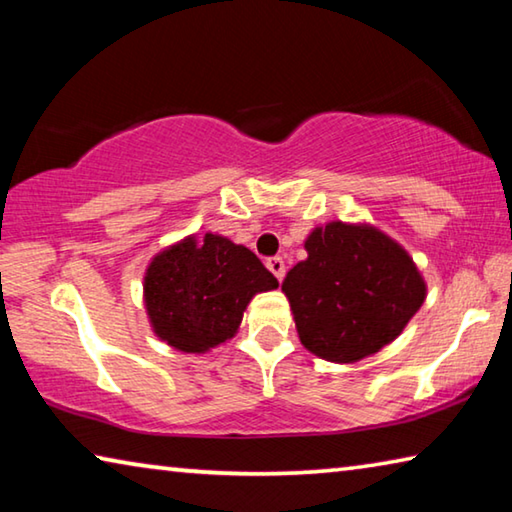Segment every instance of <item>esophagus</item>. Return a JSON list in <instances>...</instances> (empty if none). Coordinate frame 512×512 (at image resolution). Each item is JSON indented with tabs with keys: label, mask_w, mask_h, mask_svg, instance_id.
<instances>
[{
	"label": "esophagus",
	"mask_w": 512,
	"mask_h": 512,
	"mask_svg": "<svg viewBox=\"0 0 512 512\" xmlns=\"http://www.w3.org/2000/svg\"><path fill=\"white\" fill-rule=\"evenodd\" d=\"M266 266H268V271H271L277 280H284V273H287V266H284V259L282 257H271V259H266Z\"/></svg>",
	"instance_id": "34e87169"
}]
</instances>
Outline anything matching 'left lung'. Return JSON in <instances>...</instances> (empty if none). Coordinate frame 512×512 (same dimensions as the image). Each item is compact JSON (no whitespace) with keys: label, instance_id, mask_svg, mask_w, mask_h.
<instances>
[{"label":"left lung","instance_id":"obj_1","mask_svg":"<svg viewBox=\"0 0 512 512\" xmlns=\"http://www.w3.org/2000/svg\"><path fill=\"white\" fill-rule=\"evenodd\" d=\"M305 250L282 291L302 345L325 361L354 363L379 352L427 298L409 253L372 225L332 221L311 230Z\"/></svg>","mask_w":512,"mask_h":512}]
</instances>
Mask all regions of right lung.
<instances>
[{
    "instance_id": "right-lung-1",
    "label": "right lung",
    "mask_w": 512,
    "mask_h": 512,
    "mask_svg": "<svg viewBox=\"0 0 512 512\" xmlns=\"http://www.w3.org/2000/svg\"><path fill=\"white\" fill-rule=\"evenodd\" d=\"M277 289L273 273L246 246L207 232L185 237L151 259L144 305L155 336L201 354L237 334L248 302Z\"/></svg>"
}]
</instances>
